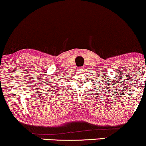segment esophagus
Returning a JSON list of instances; mask_svg holds the SVG:
<instances>
[{
    "label": "esophagus",
    "instance_id": "obj_1",
    "mask_svg": "<svg viewBox=\"0 0 146 146\" xmlns=\"http://www.w3.org/2000/svg\"><path fill=\"white\" fill-rule=\"evenodd\" d=\"M83 69H84V68H83V67H78V70H79V71H82V70H83Z\"/></svg>",
    "mask_w": 146,
    "mask_h": 146
}]
</instances>
